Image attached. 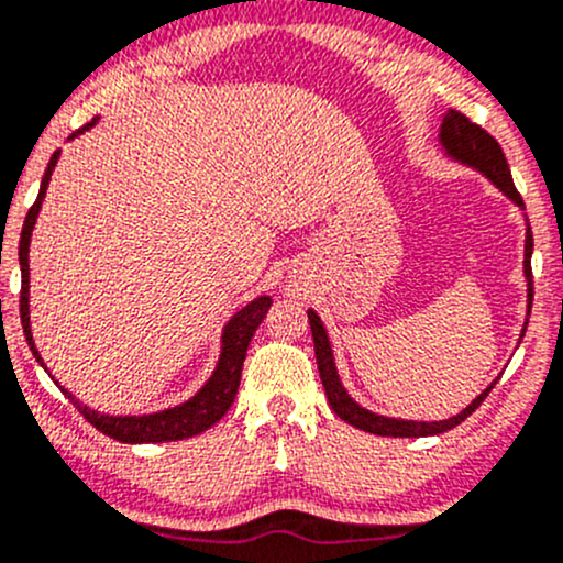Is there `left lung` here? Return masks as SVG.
<instances>
[{
  "instance_id": "8db88e82",
  "label": "left lung",
  "mask_w": 563,
  "mask_h": 563,
  "mask_svg": "<svg viewBox=\"0 0 563 563\" xmlns=\"http://www.w3.org/2000/svg\"><path fill=\"white\" fill-rule=\"evenodd\" d=\"M440 144H443L445 155L453 158L456 163H464V166L475 168L481 172L483 177L492 179L494 185L510 198L516 207L523 209V198L521 192L516 190L510 177V166H507L505 153H501L499 142L492 134L475 125L473 120L464 118L462 112L449 110L443 114V123H440ZM531 250H534V239H531V228L526 225V244H523V276H526V298H529V306L526 311H531V298H534V282H531ZM308 324H311V335H313V354H317V365H319V378H322L324 395H328L330 408L335 410L338 419H343L346 424H352L362 432L371 434H380V438H427V434H440L449 432V429L459 427L470 413L488 397V391L494 389V384H488L481 395L475 397L473 402L467 405L464 410H459L456 416L443 421H408V419H389V416H378L373 410L362 408L360 402L354 400L352 395L346 391V386L341 384V376H338L335 360H332V349H330V338L328 330H324L322 319L317 317V311L308 308ZM529 324V319H526ZM521 330V341H523Z\"/></svg>"
}]
</instances>
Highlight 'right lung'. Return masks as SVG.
Instances as JSON below:
<instances>
[{
	"label": "right lung",
	"instance_id": "obj_1",
	"mask_svg": "<svg viewBox=\"0 0 563 563\" xmlns=\"http://www.w3.org/2000/svg\"><path fill=\"white\" fill-rule=\"evenodd\" d=\"M90 125H96V120H90L88 125H82L80 131H75L69 139H75L82 131H88ZM58 155L62 150L53 153L51 163H47V172L42 177L40 185V196L34 201V207L29 209L26 220H23V231H21V244H18V260H21V324H23V335H26L29 349H32L34 356L42 367V356L34 346L32 338V324H29V244H32V231L34 222H37V214L42 209V198H45L47 185H51V174L56 168ZM274 300L268 295H260V298L246 303L241 311L233 313L231 322L225 324L222 330V352L220 360H217L214 373L190 400L183 405H174V408L158 410V413H144V416H110V413H99V410H90L88 405H80L71 397V391L62 389L71 402L77 405L82 416L93 424L99 432H104L107 438L120 440V443H168V440H185L192 438V434L207 432L209 427H214L222 416L228 413L235 400V391H239V380H241V367H244L246 360V349H250L252 335L260 328V322L265 319L268 308ZM47 371V367H45Z\"/></svg>",
	"mask_w": 563,
	"mask_h": 563
}]
</instances>
